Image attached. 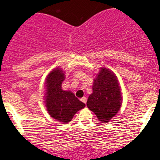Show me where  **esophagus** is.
Returning <instances> with one entry per match:
<instances>
[{"mask_svg":"<svg viewBox=\"0 0 160 160\" xmlns=\"http://www.w3.org/2000/svg\"><path fill=\"white\" fill-rule=\"evenodd\" d=\"M80 100H81L82 102H83V103H84V104H86V103H87V98H85V97H83V98H82Z\"/></svg>","mask_w":160,"mask_h":160,"instance_id":"1","label":"esophagus"}]
</instances>
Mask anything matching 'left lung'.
Returning <instances> with one entry per match:
<instances>
[{
	"instance_id": "left-lung-1",
	"label": "left lung",
	"mask_w": 160,
	"mask_h": 160,
	"mask_svg": "<svg viewBox=\"0 0 160 160\" xmlns=\"http://www.w3.org/2000/svg\"><path fill=\"white\" fill-rule=\"evenodd\" d=\"M87 106L100 122H108L122 106V93L118 80L112 71L101 68L93 84Z\"/></svg>"
}]
</instances>
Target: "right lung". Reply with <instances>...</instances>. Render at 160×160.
Returning a JSON list of instances; mask_svg holds the SVG:
<instances>
[{
    "label": "right lung",
    "mask_w": 160,
    "mask_h": 160,
    "mask_svg": "<svg viewBox=\"0 0 160 160\" xmlns=\"http://www.w3.org/2000/svg\"><path fill=\"white\" fill-rule=\"evenodd\" d=\"M64 80V72L59 67L48 74L46 80L45 102L49 115L58 122L66 124L72 120L77 111L85 107V104L70 90L62 89Z\"/></svg>",
    "instance_id": "right-lung-1"
}]
</instances>
